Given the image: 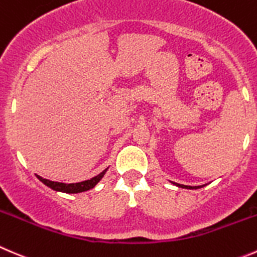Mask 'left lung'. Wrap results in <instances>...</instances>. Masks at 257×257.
I'll return each mask as SVG.
<instances>
[{
  "instance_id": "1",
  "label": "left lung",
  "mask_w": 257,
  "mask_h": 257,
  "mask_svg": "<svg viewBox=\"0 0 257 257\" xmlns=\"http://www.w3.org/2000/svg\"><path fill=\"white\" fill-rule=\"evenodd\" d=\"M172 183H173L174 186L179 187V188H186V189H197V188H202V187L206 186V184H202V186H184V184L174 183V182H172Z\"/></svg>"
}]
</instances>
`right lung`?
Masks as SVG:
<instances>
[{"label":"right lung","mask_w":257,"mask_h":257,"mask_svg":"<svg viewBox=\"0 0 257 257\" xmlns=\"http://www.w3.org/2000/svg\"><path fill=\"white\" fill-rule=\"evenodd\" d=\"M108 169L109 168L104 169L101 173H99L98 176L93 177V178L90 179H86V181H83V182H78V183H69V184L62 183V182L50 181V179L42 178L41 176H37V174L36 177L45 184V186L50 187V188L54 189V191L56 192H62V193H81V192H85V191H89V189L94 188V187L100 182V179L103 178L104 174L106 173Z\"/></svg>","instance_id":"add662e5"}]
</instances>
